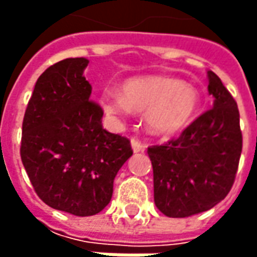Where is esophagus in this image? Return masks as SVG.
<instances>
[{
	"instance_id": "1",
	"label": "esophagus",
	"mask_w": 257,
	"mask_h": 257,
	"mask_svg": "<svg viewBox=\"0 0 257 257\" xmlns=\"http://www.w3.org/2000/svg\"><path fill=\"white\" fill-rule=\"evenodd\" d=\"M132 149H133L134 153H142V152L146 150V146L142 142H139L136 139H132Z\"/></svg>"
}]
</instances>
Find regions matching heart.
Masks as SVG:
<instances>
[{"label": "heart", "instance_id": "b5f03b06", "mask_svg": "<svg viewBox=\"0 0 257 257\" xmlns=\"http://www.w3.org/2000/svg\"><path fill=\"white\" fill-rule=\"evenodd\" d=\"M100 103L113 117L144 111V124L150 133L172 136L192 123L200 108V93L194 85L173 77L146 75L124 81L120 93L105 91Z\"/></svg>", "mask_w": 257, "mask_h": 257}]
</instances>
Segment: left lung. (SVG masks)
<instances>
[{
  "label": "left lung",
  "mask_w": 257,
  "mask_h": 257,
  "mask_svg": "<svg viewBox=\"0 0 257 257\" xmlns=\"http://www.w3.org/2000/svg\"><path fill=\"white\" fill-rule=\"evenodd\" d=\"M213 108L196 118L177 140L149 147L154 203L169 217H189L214 207L232 189L242 153L237 104L207 71Z\"/></svg>",
  "instance_id": "left-lung-1"
}]
</instances>
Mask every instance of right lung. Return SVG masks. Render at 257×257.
Wrapping results in <instances>:
<instances>
[{
	"instance_id": "obj_1",
	"label": "right lung",
	"mask_w": 257,
	"mask_h": 257,
	"mask_svg": "<svg viewBox=\"0 0 257 257\" xmlns=\"http://www.w3.org/2000/svg\"><path fill=\"white\" fill-rule=\"evenodd\" d=\"M87 58H65L35 83L23 121L21 160L38 197L55 210L93 216L113 196L130 142L103 128V110L90 101Z\"/></svg>"
}]
</instances>
